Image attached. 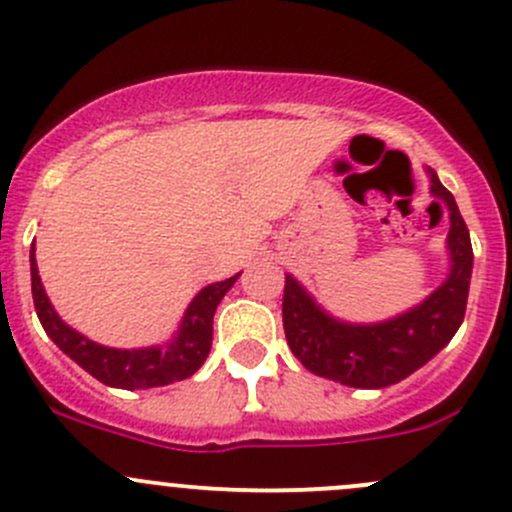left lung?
<instances>
[{"mask_svg":"<svg viewBox=\"0 0 512 512\" xmlns=\"http://www.w3.org/2000/svg\"><path fill=\"white\" fill-rule=\"evenodd\" d=\"M431 195L448 208V267L441 282L421 304L374 324H352L332 317L314 302L292 275L285 277L282 322L292 354L304 369L354 389H384L421 369L441 352L466 317L473 272V247L456 198L438 175L426 168Z\"/></svg>","mask_w":512,"mask_h":512,"instance_id":"8db88e82","label":"left lung"}]
</instances>
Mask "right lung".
<instances>
[{
	"instance_id": "1",
	"label": "right lung",
	"mask_w": 512,
	"mask_h": 512,
	"mask_svg": "<svg viewBox=\"0 0 512 512\" xmlns=\"http://www.w3.org/2000/svg\"><path fill=\"white\" fill-rule=\"evenodd\" d=\"M29 262H32V297L36 317H39L41 327L49 334L51 342L101 384L126 391L168 386L173 381H183L193 376L203 366V361L208 359L210 347H213L215 309H218L227 289L235 285V280L240 277V272H237V275L227 277L223 282L200 289L193 302L188 304V309H185L178 332L168 342L141 349H113L91 342L89 337L71 329L56 314L49 297H46L44 285H41L34 245L32 252H29Z\"/></svg>"
}]
</instances>
